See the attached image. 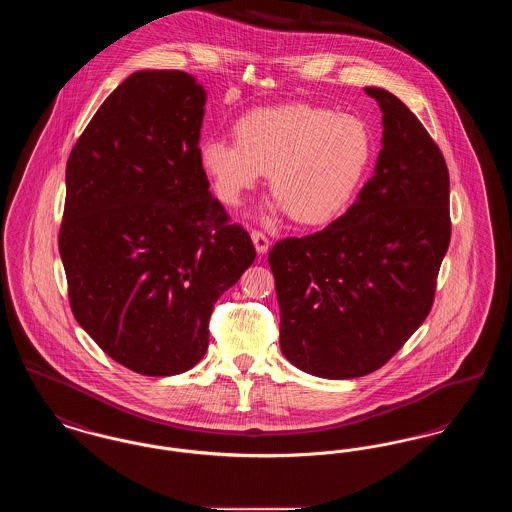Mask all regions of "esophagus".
I'll use <instances>...</instances> for the list:
<instances>
[{"label":"esophagus","instance_id":"34e87169","mask_svg":"<svg viewBox=\"0 0 512 512\" xmlns=\"http://www.w3.org/2000/svg\"><path fill=\"white\" fill-rule=\"evenodd\" d=\"M251 240H253V244H255V249H257L259 255H265V253H267L270 242H268V238L263 232L253 230V232H251Z\"/></svg>","mask_w":512,"mask_h":512}]
</instances>
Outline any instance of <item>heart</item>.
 Returning <instances> with one entry per match:
<instances>
[{
    "label": "heart",
    "instance_id": "b5f03b06",
    "mask_svg": "<svg viewBox=\"0 0 512 512\" xmlns=\"http://www.w3.org/2000/svg\"><path fill=\"white\" fill-rule=\"evenodd\" d=\"M372 155L363 121L311 105L257 109L234 124V142L209 138L199 165L224 205L236 207L268 172L274 209L305 226L338 219Z\"/></svg>",
    "mask_w": 512,
    "mask_h": 512
}]
</instances>
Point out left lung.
I'll return each instance as SVG.
<instances>
[{
	"label": "left lung",
	"mask_w": 512,
	"mask_h": 512,
	"mask_svg": "<svg viewBox=\"0 0 512 512\" xmlns=\"http://www.w3.org/2000/svg\"><path fill=\"white\" fill-rule=\"evenodd\" d=\"M382 111V149L357 201L324 230L268 253L280 305V349L328 380L366 376L428 317L451 240L449 172L411 109L365 88Z\"/></svg>",
	"instance_id": "left-lung-1"
}]
</instances>
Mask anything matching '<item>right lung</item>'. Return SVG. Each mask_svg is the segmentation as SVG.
<instances>
[{"label": "right lung", "mask_w": 512, "mask_h": 512, "mask_svg": "<svg viewBox=\"0 0 512 512\" xmlns=\"http://www.w3.org/2000/svg\"><path fill=\"white\" fill-rule=\"evenodd\" d=\"M207 92L182 71H136L103 101L67 163L59 253L73 315L119 365H197L222 293L255 261L199 165Z\"/></svg>", "instance_id": "add662e5"}]
</instances>
